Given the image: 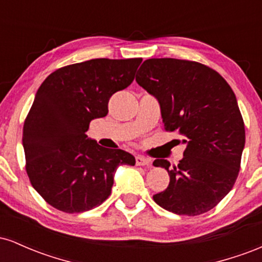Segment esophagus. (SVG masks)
Returning <instances> with one entry per match:
<instances>
[{
    "mask_svg": "<svg viewBox=\"0 0 262 262\" xmlns=\"http://www.w3.org/2000/svg\"><path fill=\"white\" fill-rule=\"evenodd\" d=\"M135 164H137V166H149L150 165V160L149 159L144 158V156H135Z\"/></svg>",
    "mask_w": 262,
    "mask_h": 262,
    "instance_id": "esophagus-1",
    "label": "esophagus"
}]
</instances>
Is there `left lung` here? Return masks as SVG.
<instances>
[{
	"instance_id": "obj_1",
	"label": "left lung",
	"mask_w": 262,
	"mask_h": 262,
	"mask_svg": "<svg viewBox=\"0 0 262 262\" xmlns=\"http://www.w3.org/2000/svg\"><path fill=\"white\" fill-rule=\"evenodd\" d=\"M135 80L159 101L165 129L186 145L177 166L164 159L152 162L170 175L167 188L154 201L180 215L214 208L235 183L245 145L244 121L231 87L208 66L171 58L145 60Z\"/></svg>"
}]
</instances>
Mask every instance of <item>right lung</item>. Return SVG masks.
Wrapping results in <instances>:
<instances>
[{
  "label": "right lung",
  "mask_w": 262,
  "mask_h": 262,
  "mask_svg": "<svg viewBox=\"0 0 262 262\" xmlns=\"http://www.w3.org/2000/svg\"><path fill=\"white\" fill-rule=\"evenodd\" d=\"M92 59L50 74L35 93L23 127L26 170L32 186L54 208L81 213L110 197L119 165H135L122 149L87 138L90 122L108 113V101L133 82L141 62Z\"/></svg>",
  "instance_id": "obj_1"
}]
</instances>
